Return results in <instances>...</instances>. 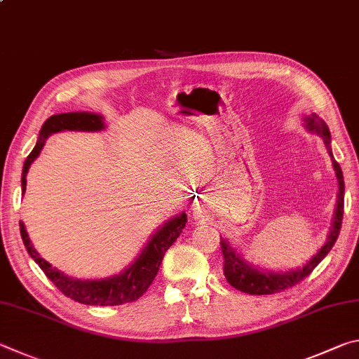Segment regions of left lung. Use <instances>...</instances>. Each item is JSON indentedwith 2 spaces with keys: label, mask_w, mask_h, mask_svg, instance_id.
Returning <instances> with one entry per match:
<instances>
[{
  "label": "left lung",
  "mask_w": 359,
  "mask_h": 359,
  "mask_svg": "<svg viewBox=\"0 0 359 359\" xmlns=\"http://www.w3.org/2000/svg\"><path fill=\"white\" fill-rule=\"evenodd\" d=\"M307 129L317 132L320 137H323L326 147L330 149V142H331V134L328 126L325 124L317 115H312L306 119ZM332 159V167L336 170L337 183H339V194H337V206H336V215L334 221H332V229L330 231L328 241H326L325 246L318 250V254L313 257V259L307 263L306 266L297 271H288V273H262L259 269L249 266L246 262L241 259V255L236 254V250L230 246V244L222 240L221 238V249L224 255V274L225 279H227L231 287H235L236 290L249 294H273L282 290H287V288H292L297 285L298 282L307 278L316 266L322 262L326 255H328L330 250L334 246V243L339 236V231L342 227V217H344V175L341 165L334 161V157L331 154Z\"/></svg>",
  "instance_id": "8db88e82"
}]
</instances>
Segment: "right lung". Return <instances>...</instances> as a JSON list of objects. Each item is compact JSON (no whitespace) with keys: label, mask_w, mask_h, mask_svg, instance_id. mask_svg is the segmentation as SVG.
I'll return each mask as SVG.
<instances>
[{"label":"right lung","mask_w":359,"mask_h":359,"mask_svg":"<svg viewBox=\"0 0 359 359\" xmlns=\"http://www.w3.org/2000/svg\"><path fill=\"white\" fill-rule=\"evenodd\" d=\"M104 121L102 116L96 113H60V115L50 116L46 123L42 124L39 140H37L34 149L27 157L23 163L22 173V192L27 191V173L33 161L39 156L41 149L46 143L48 135L55 134L60 130H102ZM187 217L184 212L161 227L151 238L149 243L144 246L138 259L126 269L124 273L113 276L109 279L102 280H81L74 279L69 276L62 274L58 269L53 268L47 260L36 252L33 244L29 241V236L25 230L23 222H20V235L25 248H27L31 259H34L37 265L46 273L47 278L58 287L61 293H65L67 298L79 301L81 304L88 306H119L124 303H132L142 297L148 290V287L153 284L159 266L162 263L163 255L168 248L176 241V238L181 235V231L186 227Z\"/></svg>","instance_id":"1"}]
</instances>
